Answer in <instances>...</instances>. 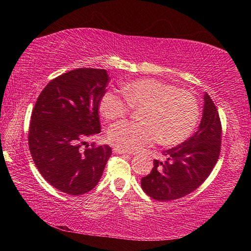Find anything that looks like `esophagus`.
I'll return each mask as SVG.
<instances>
[{"instance_id":"obj_1","label":"esophagus","mask_w":251,"mask_h":251,"mask_svg":"<svg viewBox=\"0 0 251 251\" xmlns=\"http://www.w3.org/2000/svg\"><path fill=\"white\" fill-rule=\"evenodd\" d=\"M113 151H114V152H117V154H129V152L127 151L121 150V148H117V147H114V148H113Z\"/></svg>"}]
</instances>
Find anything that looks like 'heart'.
Returning a JSON list of instances; mask_svg holds the SVG:
<instances>
[{"label":"heart","instance_id":"heart-1","mask_svg":"<svg viewBox=\"0 0 251 251\" xmlns=\"http://www.w3.org/2000/svg\"><path fill=\"white\" fill-rule=\"evenodd\" d=\"M125 99L108 91L100 100V113L113 121L127 115L130 108L141 109V122L123 121L107 131L110 144L133 151L159 142L175 146L185 142L197 126L201 107L192 93L155 78H141L123 85Z\"/></svg>","mask_w":251,"mask_h":251}]
</instances>
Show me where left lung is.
I'll list each match as a JSON object with an SVG mask.
<instances>
[{"instance_id": "1", "label": "left lung", "mask_w": 251, "mask_h": 251, "mask_svg": "<svg viewBox=\"0 0 251 251\" xmlns=\"http://www.w3.org/2000/svg\"><path fill=\"white\" fill-rule=\"evenodd\" d=\"M202 118L192 137L163 151L165 160L154 159V167L142 178V188L160 201H175L194 192L214 169L222 148V122L217 107L205 94Z\"/></svg>"}]
</instances>
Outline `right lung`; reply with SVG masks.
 Segmentation results:
<instances>
[{"mask_svg":"<svg viewBox=\"0 0 251 251\" xmlns=\"http://www.w3.org/2000/svg\"><path fill=\"white\" fill-rule=\"evenodd\" d=\"M107 72L77 69L57 76L37 97L28 129V147L44 179L70 195H83L99 184L112 155L107 145H82L100 133V100Z\"/></svg>","mask_w":251,"mask_h":251,"instance_id":"1","label":"right lung"}]
</instances>
